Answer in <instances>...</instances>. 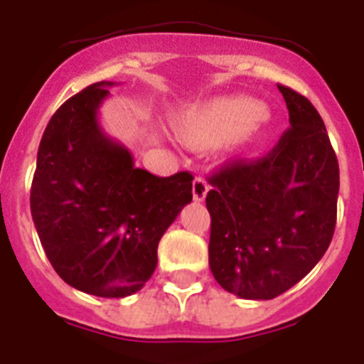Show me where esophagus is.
Here are the masks:
<instances>
[{"label": "esophagus", "instance_id": "1", "mask_svg": "<svg viewBox=\"0 0 364 364\" xmlns=\"http://www.w3.org/2000/svg\"><path fill=\"white\" fill-rule=\"evenodd\" d=\"M207 192H209V183L203 177H196L192 181V196H194V200L203 201L207 196Z\"/></svg>", "mask_w": 364, "mask_h": 364}]
</instances>
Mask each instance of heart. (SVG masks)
Listing matches in <instances>:
<instances>
[{"instance_id": "obj_1", "label": "heart", "mask_w": 364, "mask_h": 364, "mask_svg": "<svg viewBox=\"0 0 364 364\" xmlns=\"http://www.w3.org/2000/svg\"><path fill=\"white\" fill-rule=\"evenodd\" d=\"M264 116V105L252 97H220L179 112L176 124L192 144H215L242 135Z\"/></svg>"}]
</instances>
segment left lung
<instances>
[{"mask_svg": "<svg viewBox=\"0 0 364 364\" xmlns=\"http://www.w3.org/2000/svg\"><path fill=\"white\" fill-rule=\"evenodd\" d=\"M291 127L267 157L210 177L209 267L224 291L272 300L322 259L337 222L338 163L313 103L277 85Z\"/></svg>", "mask_w": 364, "mask_h": 364, "instance_id": "left-lung-1", "label": "left lung"}]
</instances>
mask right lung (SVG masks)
Segmentation results:
<instances>
[{
    "label": "right lung",
    "mask_w": 364,
    "mask_h": 364,
    "mask_svg": "<svg viewBox=\"0 0 364 364\" xmlns=\"http://www.w3.org/2000/svg\"><path fill=\"white\" fill-rule=\"evenodd\" d=\"M112 85H90L57 109L31 185V216L51 267L70 287L100 298L146 285L159 240L192 201L194 179L136 168L129 149L107 135L100 107Z\"/></svg>",
    "instance_id": "right-lung-1"
}]
</instances>
